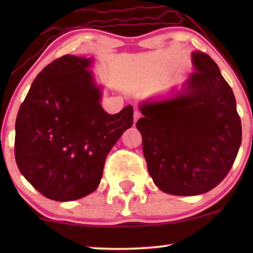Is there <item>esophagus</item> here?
Instances as JSON below:
<instances>
[{"label": "esophagus", "instance_id": "1", "mask_svg": "<svg viewBox=\"0 0 253 253\" xmlns=\"http://www.w3.org/2000/svg\"><path fill=\"white\" fill-rule=\"evenodd\" d=\"M140 118H141V113L139 112V110H135L134 115H133V119H134V124H136V121H138Z\"/></svg>", "mask_w": 253, "mask_h": 253}]
</instances>
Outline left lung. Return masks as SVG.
Wrapping results in <instances>:
<instances>
[{"mask_svg":"<svg viewBox=\"0 0 253 253\" xmlns=\"http://www.w3.org/2000/svg\"><path fill=\"white\" fill-rule=\"evenodd\" d=\"M195 72L172 96L139 106L136 128L157 187L191 196L215 188L231 170L242 144L236 97L208 54H191Z\"/></svg>","mask_w":253,"mask_h":253,"instance_id":"obj_1","label":"left lung"}]
</instances>
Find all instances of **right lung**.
Here are the masks:
<instances>
[{"instance_id":"obj_1","label":"right lung","mask_w":253,"mask_h":253,"mask_svg":"<svg viewBox=\"0 0 253 253\" xmlns=\"http://www.w3.org/2000/svg\"><path fill=\"white\" fill-rule=\"evenodd\" d=\"M92 58L71 54L48 64L32 83L15 123L20 172L54 201L91 194L102 178L107 155L133 125V107L110 115L102 89L88 70Z\"/></svg>"}]
</instances>
